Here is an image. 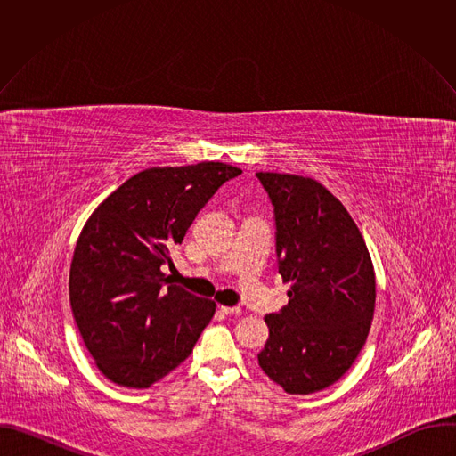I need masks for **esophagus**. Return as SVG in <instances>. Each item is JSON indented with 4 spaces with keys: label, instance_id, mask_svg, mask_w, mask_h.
Listing matches in <instances>:
<instances>
[{
    "label": "esophagus",
    "instance_id": "34e87169",
    "mask_svg": "<svg viewBox=\"0 0 456 456\" xmlns=\"http://www.w3.org/2000/svg\"><path fill=\"white\" fill-rule=\"evenodd\" d=\"M220 312L225 315H240L241 308L240 306H220Z\"/></svg>",
    "mask_w": 456,
    "mask_h": 456
}]
</instances>
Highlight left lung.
I'll use <instances>...</instances> for the list:
<instances>
[{
    "instance_id": "obj_1",
    "label": "left lung",
    "mask_w": 456,
    "mask_h": 456,
    "mask_svg": "<svg viewBox=\"0 0 456 456\" xmlns=\"http://www.w3.org/2000/svg\"><path fill=\"white\" fill-rule=\"evenodd\" d=\"M274 208L278 271L289 305L265 315L262 370L287 394L308 395L339 380L366 343L375 274L366 243L343 204L319 182L256 173Z\"/></svg>"
}]
</instances>
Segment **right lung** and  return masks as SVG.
<instances>
[{
    "mask_svg": "<svg viewBox=\"0 0 456 456\" xmlns=\"http://www.w3.org/2000/svg\"><path fill=\"white\" fill-rule=\"evenodd\" d=\"M238 175L224 162L151 167L126 180L86 222L70 267V305L106 379L150 387L192 352L216 305L169 285L160 267Z\"/></svg>",
    "mask_w": 456,
    "mask_h": 456,
    "instance_id": "add662e5",
    "label": "right lung"
}]
</instances>
